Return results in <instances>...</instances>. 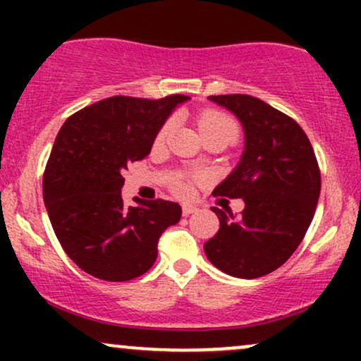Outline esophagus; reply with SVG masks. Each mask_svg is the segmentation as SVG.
Masks as SVG:
<instances>
[{"instance_id":"esophagus-1","label":"esophagus","mask_w":361,"mask_h":361,"mask_svg":"<svg viewBox=\"0 0 361 361\" xmlns=\"http://www.w3.org/2000/svg\"><path fill=\"white\" fill-rule=\"evenodd\" d=\"M183 215H190V214H193V212H197V207L195 205H190V204H185L183 205Z\"/></svg>"}]
</instances>
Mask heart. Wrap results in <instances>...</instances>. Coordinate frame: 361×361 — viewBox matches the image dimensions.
Returning a JSON list of instances; mask_svg holds the SVG:
<instances>
[{
	"label": "heart",
	"instance_id": "b5f03b06",
	"mask_svg": "<svg viewBox=\"0 0 361 361\" xmlns=\"http://www.w3.org/2000/svg\"><path fill=\"white\" fill-rule=\"evenodd\" d=\"M198 128H200L202 135L207 137V135H217V134H222V135H229V137L234 139L235 132H238V127H235V122L233 118L229 117V115L226 114H221V111H207L198 120ZM173 130V122L169 120L163 126V128L159 130V134H157V142H163L164 139L168 137L169 134H171ZM176 190L178 192L185 193L186 190H188V186H186L185 181H178L176 183Z\"/></svg>",
	"mask_w": 361,
	"mask_h": 361
}]
</instances>
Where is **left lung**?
Here are the masks:
<instances>
[{"instance_id": "left-lung-1", "label": "left lung", "mask_w": 361, "mask_h": 361, "mask_svg": "<svg viewBox=\"0 0 361 361\" xmlns=\"http://www.w3.org/2000/svg\"><path fill=\"white\" fill-rule=\"evenodd\" d=\"M210 102L241 123L239 163L214 195L243 198L239 217L212 207L219 233L204 244L215 268L235 279H258L287 261L307 233L321 173L307 135L295 120L250 94H219Z\"/></svg>"}]
</instances>
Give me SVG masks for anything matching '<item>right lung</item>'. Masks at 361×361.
Masks as SVG:
<instances>
[{"label": "right lung", "instance_id": "add662e5", "mask_svg": "<svg viewBox=\"0 0 361 361\" xmlns=\"http://www.w3.org/2000/svg\"><path fill=\"white\" fill-rule=\"evenodd\" d=\"M185 94L161 100L111 97L71 115L61 127L44 175V204L62 250L82 271L106 281L144 275L157 241L181 219L168 200H122L127 166L151 152L157 132Z\"/></svg>", "mask_w": 361, "mask_h": 361}]
</instances>
